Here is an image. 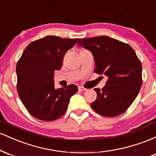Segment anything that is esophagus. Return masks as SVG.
I'll return each instance as SVG.
<instances>
[{
  "label": "esophagus",
  "instance_id": "1",
  "mask_svg": "<svg viewBox=\"0 0 156 156\" xmlns=\"http://www.w3.org/2000/svg\"><path fill=\"white\" fill-rule=\"evenodd\" d=\"M78 90L80 91V92H83V91L87 90V89L84 88L83 87H78Z\"/></svg>",
  "mask_w": 156,
  "mask_h": 156
}]
</instances>
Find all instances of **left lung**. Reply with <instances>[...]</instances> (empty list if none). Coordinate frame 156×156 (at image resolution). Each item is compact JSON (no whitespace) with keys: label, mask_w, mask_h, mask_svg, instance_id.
I'll list each match as a JSON object with an SVG mask.
<instances>
[{"label":"left lung","mask_w":156,"mask_h":156,"mask_svg":"<svg viewBox=\"0 0 156 156\" xmlns=\"http://www.w3.org/2000/svg\"><path fill=\"white\" fill-rule=\"evenodd\" d=\"M77 44L92 53L94 72L108 77L103 89H94L98 96L91 103L92 109L104 117L120 115L132 104L142 84V67L134 50L107 36L79 39Z\"/></svg>","instance_id":"left-lung-1"}]
</instances>
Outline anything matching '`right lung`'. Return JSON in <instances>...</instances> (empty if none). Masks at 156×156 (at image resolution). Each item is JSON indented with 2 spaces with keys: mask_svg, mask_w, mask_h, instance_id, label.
Instances as JSON below:
<instances>
[{
  "mask_svg": "<svg viewBox=\"0 0 156 156\" xmlns=\"http://www.w3.org/2000/svg\"><path fill=\"white\" fill-rule=\"evenodd\" d=\"M77 40L48 36L28 44L17 62V92L28 112L37 119H58L78 92L75 84L55 89L53 80L54 71L60 69L64 54Z\"/></svg>",
  "mask_w": 156,
  "mask_h": 156,
  "instance_id": "obj_1",
  "label": "right lung"
}]
</instances>
